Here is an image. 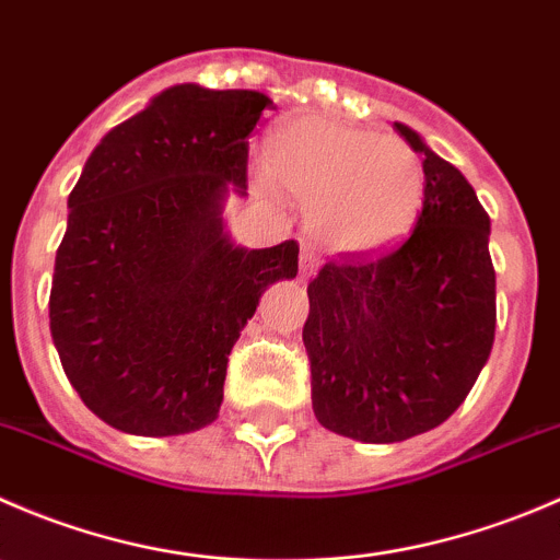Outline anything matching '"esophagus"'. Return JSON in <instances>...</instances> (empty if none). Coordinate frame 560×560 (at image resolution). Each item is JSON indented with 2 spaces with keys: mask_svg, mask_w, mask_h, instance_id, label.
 Here are the masks:
<instances>
[{
  "mask_svg": "<svg viewBox=\"0 0 560 560\" xmlns=\"http://www.w3.org/2000/svg\"><path fill=\"white\" fill-rule=\"evenodd\" d=\"M316 268H319V254L314 252L312 244H303V252H301V276L303 279H312L316 273Z\"/></svg>",
  "mask_w": 560,
  "mask_h": 560,
  "instance_id": "obj_1",
  "label": "esophagus"
}]
</instances>
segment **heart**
<instances>
[{"label":"heart","mask_w":560,"mask_h":560,"mask_svg":"<svg viewBox=\"0 0 560 560\" xmlns=\"http://www.w3.org/2000/svg\"><path fill=\"white\" fill-rule=\"evenodd\" d=\"M270 175L306 206L319 244L376 254L398 244L420 217L425 171L406 140L308 113L276 132Z\"/></svg>","instance_id":"heart-1"}]
</instances>
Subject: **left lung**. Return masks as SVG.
<instances>
[{"mask_svg": "<svg viewBox=\"0 0 560 560\" xmlns=\"http://www.w3.org/2000/svg\"><path fill=\"white\" fill-rule=\"evenodd\" d=\"M425 197L415 230L382 257L343 254L308 284L303 343L322 428L365 444L406 442L466 400L495 336L490 217L477 191L425 140Z\"/></svg>", "mask_w": 560, "mask_h": 560, "instance_id": "8db88e82", "label": "left lung"}]
</instances>
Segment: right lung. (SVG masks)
I'll use <instances>...</instances> for the list:
<instances>
[{
  "mask_svg": "<svg viewBox=\"0 0 560 560\" xmlns=\"http://www.w3.org/2000/svg\"><path fill=\"white\" fill-rule=\"evenodd\" d=\"M273 100L178 83L113 127L67 197L50 336L70 385L110 428L180 436L219 417L228 358L295 241L235 246L248 135Z\"/></svg>",
  "mask_w": 560,
  "mask_h": 560,
  "instance_id": "right-lung-1",
  "label": "right lung"
}]
</instances>
